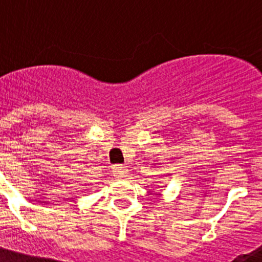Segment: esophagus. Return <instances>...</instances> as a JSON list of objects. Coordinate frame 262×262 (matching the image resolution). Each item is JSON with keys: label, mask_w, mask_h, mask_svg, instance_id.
Instances as JSON below:
<instances>
[{"label": "esophagus", "mask_w": 262, "mask_h": 262, "mask_svg": "<svg viewBox=\"0 0 262 262\" xmlns=\"http://www.w3.org/2000/svg\"><path fill=\"white\" fill-rule=\"evenodd\" d=\"M113 172H114L115 178L124 179L128 176V167H126V166H123V165H116V166H114V170H113Z\"/></svg>", "instance_id": "esophagus-1"}]
</instances>
